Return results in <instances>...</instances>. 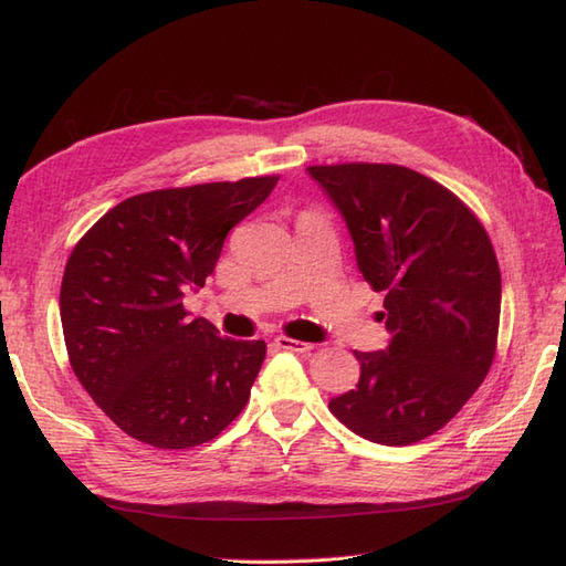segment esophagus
<instances>
[{
    "label": "esophagus",
    "instance_id": "34e87169",
    "mask_svg": "<svg viewBox=\"0 0 566 566\" xmlns=\"http://www.w3.org/2000/svg\"><path fill=\"white\" fill-rule=\"evenodd\" d=\"M274 345L280 347V350H292V353H308L311 343H302V340H294V338H286V335H276L274 338Z\"/></svg>",
    "mask_w": 566,
    "mask_h": 566
}]
</instances>
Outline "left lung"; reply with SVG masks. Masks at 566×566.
<instances>
[{"mask_svg": "<svg viewBox=\"0 0 566 566\" xmlns=\"http://www.w3.org/2000/svg\"><path fill=\"white\" fill-rule=\"evenodd\" d=\"M347 226L357 268L384 292L387 350L355 353L359 381L331 399L365 440L411 444L440 430L494 363L501 272L476 216L401 165L306 170Z\"/></svg>", "mask_w": 566, "mask_h": 566, "instance_id": "8db88e82", "label": "left lung"}]
</instances>
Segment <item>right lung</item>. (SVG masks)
Here are the masks:
<instances>
[{"label":"right lung","instance_id":"1","mask_svg":"<svg viewBox=\"0 0 566 566\" xmlns=\"http://www.w3.org/2000/svg\"><path fill=\"white\" fill-rule=\"evenodd\" d=\"M248 177L136 195L104 213L65 264L60 321L72 371L130 438L163 450L213 440L243 411L264 340L221 338L182 306L235 223L272 195Z\"/></svg>","mask_w":566,"mask_h":566}]
</instances>
